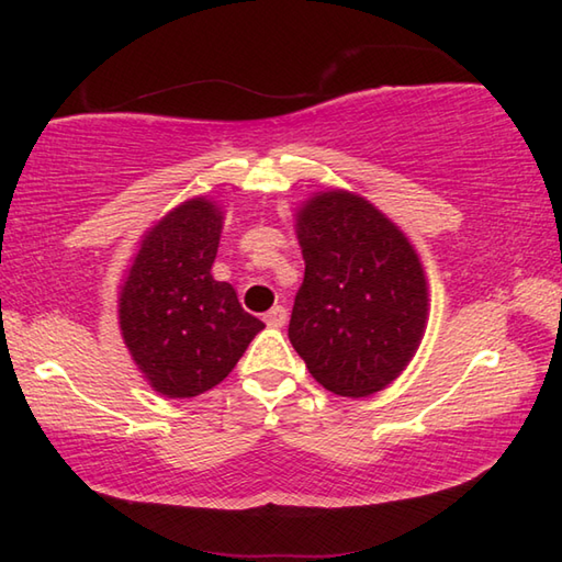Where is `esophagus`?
Wrapping results in <instances>:
<instances>
[{
    "label": "esophagus",
    "mask_w": 562,
    "mask_h": 562,
    "mask_svg": "<svg viewBox=\"0 0 562 562\" xmlns=\"http://www.w3.org/2000/svg\"><path fill=\"white\" fill-rule=\"evenodd\" d=\"M265 322H268V327H282L284 322H288V310L282 307V304H274L270 312H265Z\"/></svg>",
    "instance_id": "1"
}]
</instances>
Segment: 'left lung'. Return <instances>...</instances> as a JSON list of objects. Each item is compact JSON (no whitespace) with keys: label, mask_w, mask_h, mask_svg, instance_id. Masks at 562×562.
<instances>
[{"label":"left lung","mask_w":562,"mask_h":562,"mask_svg":"<svg viewBox=\"0 0 562 562\" xmlns=\"http://www.w3.org/2000/svg\"><path fill=\"white\" fill-rule=\"evenodd\" d=\"M304 280L290 341L337 396H372L404 372L429 319V284L408 237L367 198L322 190L294 215Z\"/></svg>","instance_id":"obj_1"}]
</instances>
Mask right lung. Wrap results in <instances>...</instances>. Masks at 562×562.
<instances>
[{
  "instance_id": "add662e5",
  "label": "right lung",
  "mask_w": 562,
  "mask_h": 562,
  "mask_svg": "<svg viewBox=\"0 0 562 562\" xmlns=\"http://www.w3.org/2000/svg\"><path fill=\"white\" fill-rule=\"evenodd\" d=\"M221 233L217 203L188 198L148 227L119 284L123 345L150 389L168 398L221 384L265 329L240 307L233 284L211 274Z\"/></svg>"
}]
</instances>
